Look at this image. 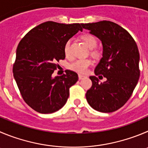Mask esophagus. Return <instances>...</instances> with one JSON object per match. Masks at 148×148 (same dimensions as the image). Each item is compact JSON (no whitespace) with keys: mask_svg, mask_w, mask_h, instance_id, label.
<instances>
[{"mask_svg":"<svg viewBox=\"0 0 148 148\" xmlns=\"http://www.w3.org/2000/svg\"><path fill=\"white\" fill-rule=\"evenodd\" d=\"M78 77H79V79H83L84 77H85V75H82V74H79Z\"/></svg>","mask_w":148,"mask_h":148,"instance_id":"34e87169","label":"esophagus"}]
</instances>
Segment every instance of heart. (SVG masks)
Here are the masks:
<instances>
[{
	"mask_svg": "<svg viewBox=\"0 0 148 148\" xmlns=\"http://www.w3.org/2000/svg\"><path fill=\"white\" fill-rule=\"evenodd\" d=\"M81 39L82 40L85 45H86L87 47L90 49H93L97 45V39L94 36L91 34H84L81 36ZM64 54L66 58L71 57V51H70V41H68L65 44ZM93 54H96V51H92ZM91 60L89 59H79V60H75L72 63L69 65L70 69L76 71L78 73H85L87 71L88 68L90 66Z\"/></svg>",
	"mask_w": 148,
	"mask_h": 148,
	"instance_id": "obj_1",
	"label": "heart"
}]
</instances>
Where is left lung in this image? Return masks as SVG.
Instances as JSON below:
<instances>
[{"instance_id": "8db88e82", "label": "left lung", "mask_w": 148, "mask_h": 148, "mask_svg": "<svg viewBox=\"0 0 148 148\" xmlns=\"http://www.w3.org/2000/svg\"><path fill=\"white\" fill-rule=\"evenodd\" d=\"M90 34L100 39L102 58L95 69V74L107 79L99 82L90 76L92 87L86 99L91 107L101 112H112L125 104L132 96L139 78V52L129 33L110 21L81 24ZM103 78V77H102Z\"/></svg>"}]
</instances>
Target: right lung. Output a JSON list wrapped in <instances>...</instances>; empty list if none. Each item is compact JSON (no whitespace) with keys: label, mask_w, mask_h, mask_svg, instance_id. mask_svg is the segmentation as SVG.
Wrapping results in <instances>:
<instances>
[{"label":"right lung","mask_w":148,"mask_h":148,"mask_svg":"<svg viewBox=\"0 0 148 148\" xmlns=\"http://www.w3.org/2000/svg\"><path fill=\"white\" fill-rule=\"evenodd\" d=\"M79 30L81 25L48 21L30 30L16 48L14 77L27 105L42 114L61 109L69 96V88L78 80L70 70L52 77L58 62L65 59V44Z\"/></svg>","instance_id":"add662e5"}]
</instances>
